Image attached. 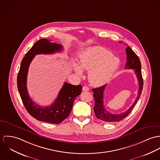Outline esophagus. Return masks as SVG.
Returning <instances> with one entry per match:
<instances>
[{
  "label": "esophagus",
  "instance_id": "esophagus-1",
  "mask_svg": "<svg viewBox=\"0 0 160 160\" xmlns=\"http://www.w3.org/2000/svg\"><path fill=\"white\" fill-rule=\"evenodd\" d=\"M82 90H83V91H89V88L88 87H87V86H84V87H83Z\"/></svg>",
  "mask_w": 160,
  "mask_h": 160
}]
</instances>
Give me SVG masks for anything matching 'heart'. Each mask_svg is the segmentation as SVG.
I'll list each match as a JSON object with an SVG mask.
<instances>
[{
    "instance_id": "1",
    "label": "heart",
    "mask_w": 160,
    "mask_h": 160,
    "mask_svg": "<svg viewBox=\"0 0 160 160\" xmlns=\"http://www.w3.org/2000/svg\"><path fill=\"white\" fill-rule=\"evenodd\" d=\"M79 66L75 64V71L79 76L83 70L89 71L90 82L96 85H102L113 77L119 66V59L104 48L92 47L80 54Z\"/></svg>"
}]
</instances>
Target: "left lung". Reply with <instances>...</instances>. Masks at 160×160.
Returning a JSON list of instances; mask_svg holds the SVG:
<instances>
[{"label":"left lung","instance_id":"1","mask_svg":"<svg viewBox=\"0 0 160 160\" xmlns=\"http://www.w3.org/2000/svg\"><path fill=\"white\" fill-rule=\"evenodd\" d=\"M126 53L127 55V62L126 63L125 68L133 69L135 72L139 85L138 94L134 103L128 110L120 114H113L107 112L104 105V91L106 88V85L97 88L92 89L94 92L93 96L95 101V104L93 108L95 115L99 120L106 122H118L122 120L126 117H127L129 114V113L132 110L134 107L137 104L142 93L143 88V78L141 72V64L140 59L139 57L137 56V54L133 52V50L129 47H126Z\"/></svg>","mask_w":160,"mask_h":160}]
</instances>
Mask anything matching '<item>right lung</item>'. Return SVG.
<instances>
[{"label":"right lung","mask_w":160,"mask_h":160,"mask_svg":"<svg viewBox=\"0 0 160 160\" xmlns=\"http://www.w3.org/2000/svg\"><path fill=\"white\" fill-rule=\"evenodd\" d=\"M61 44L51 42L46 38L40 39L23 58L17 77L18 91L28 113L37 120L59 124L70 114L75 99L81 94L82 86L65 82L53 103L48 107L36 104L30 98L27 89L29 67L35 56L39 54H53L62 50Z\"/></svg>","instance_id":"1"}]
</instances>
